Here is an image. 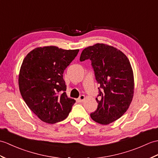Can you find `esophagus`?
Listing matches in <instances>:
<instances>
[{
	"instance_id": "1",
	"label": "esophagus",
	"mask_w": 158,
	"mask_h": 158,
	"mask_svg": "<svg viewBox=\"0 0 158 158\" xmlns=\"http://www.w3.org/2000/svg\"><path fill=\"white\" fill-rule=\"evenodd\" d=\"M85 96H84V95H81V96H79V99H78V100H79L80 102H83L84 100H85Z\"/></svg>"
}]
</instances>
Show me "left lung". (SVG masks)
<instances>
[{
	"instance_id": "1",
	"label": "left lung",
	"mask_w": 158,
	"mask_h": 158,
	"mask_svg": "<svg viewBox=\"0 0 158 158\" xmlns=\"http://www.w3.org/2000/svg\"><path fill=\"white\" fill-rule=\"evenodd\" d=\"M91 60L100 84L98 108L90 114L96 123L108 124L118 120L129 109L134 95V75L129 58L122 51L98 43L84 49L80 61Z\"/></svg>"
}]
</instances>
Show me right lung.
<instances>
[{
	"label": "right lung",
	"mask_w": 158,
	"mask_h": 158,
	"mask_svg": "<svg viewBox=\"0 0 158 158\" xmlns=\"http://www.w3.org/2000/svg\"><path fill=\"white\" fill-rule=\"evenodd\" d=\"M79 51L54 46L38 47L23 59L18 79L20 93L43 122L54 124L64 120L75 103L65 92L63 73ZM60 92L64 93L60 95Z\"/></svg>",
	"instance_id": "right-lung-1"
}]
</instances>
